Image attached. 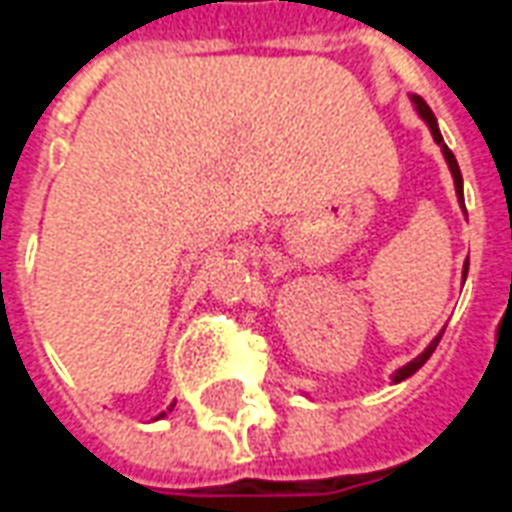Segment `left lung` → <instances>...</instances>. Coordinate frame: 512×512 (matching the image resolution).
Here are the masks:
<instances>
[{
  "instance_id": "obj_1",
  "label": "left lung",
  "mask_w": 512,
  "mask_h": 512,
  "mask_svg": "<svg viewBox=\"0 0 512 512\" xmlns=\"http://www.w3.org/2000/svg\"><path fill=\"white\" fill-rule=\"evenodd\" d=\"M413 105H416L418 116L427 121V127H430L432 138H435V144L443 149V157H446V163H449V171H452V177H455L457 199H460V205H463V174H460V166H457L455 155H452V149H449V146L443 144V135H441V130H438V121H435V116H432V110L427 107V102H424L421 96H413ZM463 210H466V205H463ZM466 271H468V263H466V268H463V280H466ZM441 335H443V332H441ZM441 335H438V338H435V341H432L430 346H427V349L421 352V355L413 357V360H410L407 366L399 368V371L393 374V382H402V380H407L410 374H416L418 368H421L424 363H427V360H430V355L435 352V346H438V341H441Z\"/></svg>"
}]
</instances>
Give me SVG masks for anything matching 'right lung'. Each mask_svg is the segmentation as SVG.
I'll return each mask as SVG.
<instances>
[{"instance_id":"add662e5","label":"right lung","mask_w":512,"mask_h":512,"mask_svg":"<svg viewBox=\"0 0 512 512\" xmlns=\"http://www.w3.org/2000/svg\"><path fill=\"white\" fill-rule=\"evenodd\" d=\"M171 407H174V405H171ZM171 407H169V410H171ZM163 416H166V413H160V416H157V418H163Z\"/></svg>"}]
</instances>
